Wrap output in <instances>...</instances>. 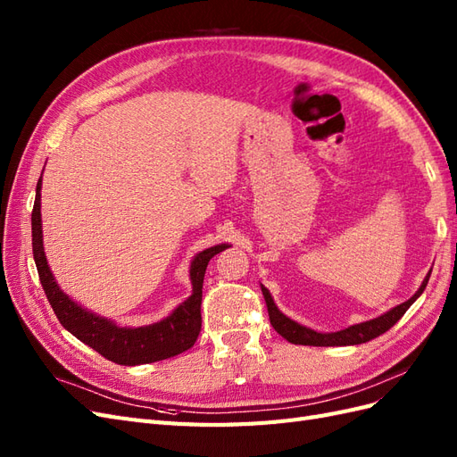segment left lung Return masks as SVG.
Instances as JSON below:
<instances>
[{
  "instance_id": "obj_1",
  "label": "left lung",
  "mask_w": 457,
  "mask_h": 457,
  "mask_svg": "<svg viewBox=\"0 0 457 457\" xmlns=\"http://www.w3.org/2000/svg\"><path fill=\"white\" fill-rule=\"evenodd\" d=\"M428 276L423 280L421 287L416 292V295L410 297L408 301H404L403 305H398L395 309H391L386 314H381L379 318H373V320L362 322V324H354L347 329L341 331H334V334H320V331H314L311 328L301 326L294 320H289L286 314H282L278 311V307L274 305V301L269 294V289L265 286H261V292L265 295V303H267V311H269V318L272 328L278 331V334L287 339L289 343L294 345H311V347H343V345H361L366 341H371L379 337L381 334H385L386 329H391L400 318L404 316V312L410 309V305L416 301L428 282Z\"/></svg>"
}]
</instances>
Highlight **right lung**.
<instances>
[{
  "mask_svg": "<svg viewBox=\"0 0 457 457\" xmlns=\"http://www.w3.org/2000/svg\"><path fill=\"white\" fill-rule=\"evenodd\" d=\"M41 177L36 187V202L32 210V252L39 274V282L44 286L47 301L57 314L59 322L71 331L74 337L84 341L93 351L103 354L106 361L123 366H139L165 361V358L181 354L196 343L202 329V286L207 262L219 252L227 250V244L207 247L200 252L190 265L192 295L181 303L168 318L143 326V328H120L104 318L81 309L54 282L49 270L47 259L41 242Z\"/></svg>",
  "mask_w": 457,
  "mask_h": 457,
  "instance_id": "add662e5",
  "label": "right lung"
}]
</instances>
